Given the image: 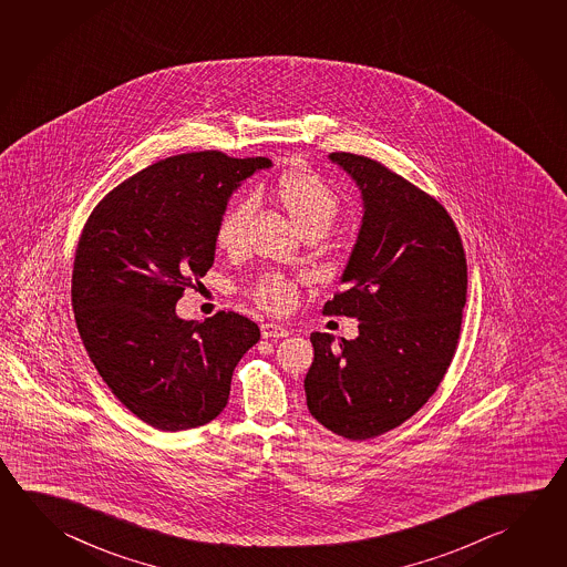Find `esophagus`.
I'll return each instance as SVG.
<instances>
[{
    "label": "esophagus",
    "mask_w": 567,
    "mask_h": 567,
    "mask_svg": "<svg viewBox=\"0 0 567 567\" xmlns=\"http://www.w3.org/2000/svg\"><path fill=\"white\" fill-rule=\"evenodd\" d=\"M260 334H262V338H285L288 337V330L280 327V324H275V322H265L260 327Z\"/></svg>",
    "instance_id": "34e87169"
}]
</instances>
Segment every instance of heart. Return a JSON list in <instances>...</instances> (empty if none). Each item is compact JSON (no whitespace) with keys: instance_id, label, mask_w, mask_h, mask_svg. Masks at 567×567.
Masks as SVG:
<instances>
[{"instance_id":"b5f03b06","label":"heart","mask_w":567,"mask_h":567,"mask_svg":"<svg viewBox=\"0 0 567 567\" xmlns=\"http://www.w3.org/2000/svg\"><path fill=\"white\" fill-rule=\"evenodd\" d=\"M275 195L302 230L312 225L330 227L340 209V199L334 189L312 171L285 173L275 185ZM257 205H259L257 197L252 193H247L220 215L219 225H217V243L220 249L227 252H240L247 247L249 225L255 217ZM297 297V285L280 272L262 275L252 287L255 302L277 315L288 312L295 307Z\"/></svg>"}]
</instances>
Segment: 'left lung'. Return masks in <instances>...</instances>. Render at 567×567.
I'll use <instances>...</instances> for the list:
<instances>
[{"label":"left lung","mask_w":567,"mask_h":567,"mask_svg":"<svg viewBox=\"0 0 567 567\" xmlns=\"http://www.w3.org/2000/svg\"><path fill=\"white\" fill-rule=\"evenodd\" d=\"M362 193L357 245L328 317L360 320L354 340L312 332L310 414L348 440L400 426L436 392L456 352L467 265L447 210L382 163L330 153Z\"/></svg>","instance_id":"left-lung-1"}]
</instances>
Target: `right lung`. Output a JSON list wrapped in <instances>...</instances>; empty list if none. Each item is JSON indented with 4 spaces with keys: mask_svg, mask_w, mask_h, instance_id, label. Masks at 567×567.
Wrapping results in <instances>:
<instances>
[{
    "mask_svg": "<svg viewBox=\"0 0 567 567\" xmlns=\"http://www.w3.org/2000/svg\"><path fill=\"white\" fill-rule=\"evenodd\" d=\"M267 157L183 153L110 190L83 227L71 305L93 367L121 404L163 432L199 427L227 406L233 370L260 330L239 312L183 320L175 307L215 262L233 190Z\"/></svg>",
    "mask_w": 567,
    "mask_h": 567,
    "instance_id": "add662e5",
    "label": "right lung"
}]
</instances>
